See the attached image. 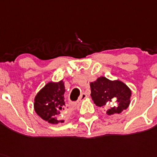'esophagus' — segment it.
<instances>
[{
	"label": "esophagus",
	"mask_w": 157,
	"mask_h": 157,
	"mask_svg": "<svg viewBox=\"0 0 157 157\" xmlns=\"http://www.w3.org/2000/svg\"><path fill=\"white\" fill-rule=\"evenodd\" d=\"M87 97H88V96H87L85 93H82V94L81 95L80 98H79V101H83V100H85V98H87Z\"/></svg>",
	"instance_id": "1"
}]
</instances>
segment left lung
<instances>
[{
	"instance_id": "1",
	"label": "left lung",
	"mask_w": 157,
	"mask_h": 157,
	"mask_svg": "<svg viewBox=\"0 0 157 157\" xmlns=\"http://www.w3.org/2000/svg\"><path fill=\"white\" fill-rule=\"evenodd\" d=\"M91 97L97 106L103 108L109 116L120 114L128 108L132 91L119 80L111 81L100 76L90 83Z\"/></svg>"
}]
</instances>
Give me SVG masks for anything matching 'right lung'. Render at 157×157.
I'll return each mask as SVG.
<instances>
[{
  "label": "right lung",
  "instance_id": "obj_1",
  "mask_svg": "<svg viewBox=\"0 0 157 157\" xmlns=\"http://www.w3.org/2000/svg\"><path fill=\"white\" fill-rule=\"evenodd\" d=\"M64 81H49L34 98V110L44 121L52 124L64 123L63 114L66 110L64 101Z\"/></svg>",
  "mask_w": 157,
  "mask_h": 157
}]
</instances>
